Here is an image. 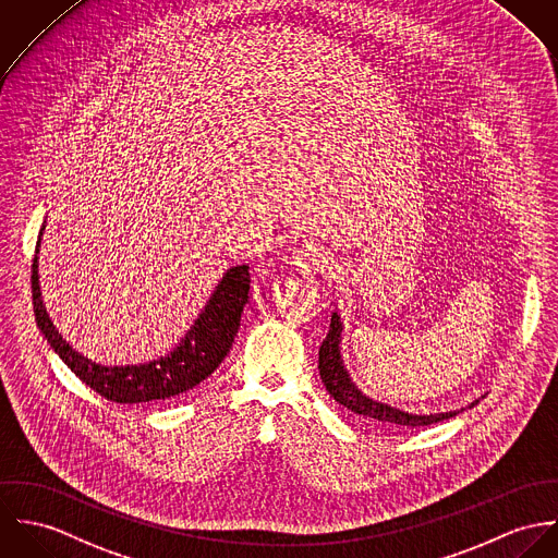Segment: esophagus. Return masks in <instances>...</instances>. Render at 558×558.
Instances as JSON below:
<instances>
[{
  "label": "esophagus",
  "mask_w": 558,
  "mask_h": 558,
  "mask_svg": "<svg viewBox=\"0 0 558 558\" xmlns=\"http://www.w3.org/2000/svg\"><path fill=\"white\" fill-rule=\"evenodd\" d=\"M298 263H300V267H304V269H308V271L310 269H314V271L323 269V260H318V254L312 252L310 248L300 250Z\"/></svg>",
  "instance_id": "obj_1"
}]
</instances>
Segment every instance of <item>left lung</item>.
Here are the masks:
<instances>
[{"label": "left lung", "mask_w": 558, "mask_h": 558, "mask_svg": "<svg viewBox=\"0 0 558 558\" xmlns=\"http://www.w3.org/2000/svg\"><path fill=\"white\" fill-rule=\"evenodd\" d=\"M340 331H342V323L340 316L333 312L331 314V325L329 331L318 349V372L323 378L325 389L329 391V396H333L336 402H340L342 407H347L349 411L371 420V422H380L387 426H396V428H415V426H430L436 422L449 420L453 415H458L460 411H449V413H430V415H411L404 413L400 409H393L389 404L383 402H374L368 396H364L355 383H351L349 372L344 371V364L340 360ZM480 400H475L473 404H477ZM471 404V407H473Z\"/></svg>", "instance_id": "left-lung-1"}]
</instances>
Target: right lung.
<instances>
[{
    "label": "right lung",
    "mask_w": 558,
    "mask_h": 558,
    "mask_svg": "<svg viewBox=\"0 0 558 558\" xmlns=\"http://www.w3.org/2000/svg\"><path fill=\"white\" fill-rule=\"evenodd\" d=\"M38 246L40 238L32 265V298L36 323L51 349L62 357L63 364L102 398L120 404L167 400L196 387L227 357L240 329L242 312L248 302V265L231 267L225 274L209 304L201 312L186 338H182L180 347L171 351V355L138 366H102L72 351V347L51 323L47 308L43 306L38 287Z\"/></svg>",
    "instance_id": "add662e5"
}]
</instances>
